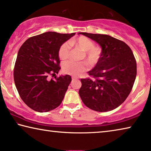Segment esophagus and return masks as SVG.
Returning <instances> with one entry per match:
<instances>
[{
	"label": "esophagus",
	"instance_id": "1",
	"mask_svg": "<svg viewBox=\"0 0 151 151\" xmlns=\"http://www.w3.org/2000/svg\"><path fill=\"white\" fill-rule=\"evenodd\" d=\"M78 78L77 77H75V76H73L72 77V81H75V80H77Z\"/></svg>",
	"mask_w": 151,
	"mask_h": 151
}]
</instances>
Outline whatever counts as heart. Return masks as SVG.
<instances>
[{
	"label": "heart",
	"instance_id": "obj_1",
	"mask_svg": "<svg viewBox=\"0 0 151 151\" xmlns=\"http://www.w3.org/2000/svg\"><path fill=\"white\" fill-rule=\"evenodd\" d=\"M70 45H69V44ZM70 45L83 51L81 55V59H85L91 66H94L100 59L102 50L97 46H94V42L88 38L81 36L76 39H73L68 42H64L58 49V57L60 60H66L69 57ZM87 68V65L84 61L75 62L67 61L63 63V71L66 75L78 76Z\"/></svg>",
	"mask_w": 151,
	"mask_h": 151
}]
</instances>
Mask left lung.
<instances>
[{
  "label": "left lung",
  "instance_id": "8db88e82",
  "mask_svg": "<svg viewBox=\"0 0 151 151\" xmlns=\"http://www.w3.org/2000/svg\"><path fill=\"white\" fill-rule=\"evenodd\" d=\"M102 48L99 62L89 75L82 78L79 95L83 103L93 111L107 112L119 106L131 93L137 76V63L133 53L123 41L107 35L78 32Z\"/></svg>",
  "mask_w": 151,
  "mask_h": 151
}]
</instances>
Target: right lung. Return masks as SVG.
<instances>
[{
  "instance_id": "1",
  "label": "right lung",
  "mask_w": 151,
  "mask_h": 151,
  "mask_svg": "<svg viewBox=\"0 0 151 151\" xmlns=\"http://www.w3.org/2000/svg\"><path fill=\"white\" fill-rule=\"evenodd\" d=\"M75 35L47 32L28 39L18 52L14 68L15 86L20 98L35 111L48 112L60 105L71 82L70 75H61L58 49Z\"/></svg>"
}]
</instances>
